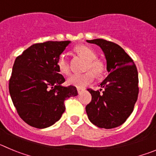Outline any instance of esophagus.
Listing matches in <instances>:
<instances>
[{
    "instance_id": "obj_1",
    "label": "esophagus",
    "mask_w": 156,
    "mask_h": 156,
    "mask_svg": "<svg viewBox=\"0 0 156 156\" xmlns=\"http://www.w3.org/2000/svg\"><path fill=\"white\" fill-rule=\"evenodd\" d=\"M83 90H84V89H83V88L77 87V91H78V94H81Z\"/></svg>"
}]
</instances>
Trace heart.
<instances>
[{
    "label": "heart",
    "mask_w": 156,
    "mask_h": 156,
    "mask_svg": "<svg viewBox=\"0 0 156 156\" xmlns=\"http://www.w3.org/2000/svg\"><path fill=\"white\" fill-rule=\"evenodd\" d=\"M76 53L80 57L87 61L85 69H91L92 71H87L83 73L73 74L67 80V83L72 86L76 87H84L92 82L94 79V74L97 76H101L105 72V67L104 63L97 59V52L94 48L87 45H78L74 48ZM57 68L58 72L62 75H68L69 73V64L66 55H61L57 60Z\"/></svg>",
    "instance_id": "b5f03b06"
}]
</instances>
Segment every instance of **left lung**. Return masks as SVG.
<instances>
[{
	"label": "left lung",
	"mask_w": 156,
	"mask_h": 156,
	"mask_svg": "<svg viewBox=\"0 0 156 156\" xmlns=\"http://www.w3.org/2000/svg\"><path fill=\"white\" fill-rule=\"evenodd\" d=\"M101 48L108 76L100 90L88 89L91 101L86 106L88 119L98 127L112 129L122 125L130 115L137 100L138 73L133 59L119 45L103 39L87 41ZM103 90L102 93L100 91Z\"/></svg>",
	"instance_id": "obj_1"
}]
</instances>
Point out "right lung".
Wrapping results in <instances>:
<instances>
[{
	"label": "right lung",
	"mask_w": 156,
	"mask_h": 156,
	"mask_svg": "<svg viewBox=\"0 0 156 156\" xmlns=\"http://www.w3.org/2000/svg\"><path fill=\"white\" fill-rule=\"evenodd\" d=\"M71 41L35 44L18 56L9 80V93L19 115L30 126L49 127L65 112L64 101L78 94L74 86L64 87L57 60Z\"/></svg>",
	"instance_id": "1"
}]
</instances>
